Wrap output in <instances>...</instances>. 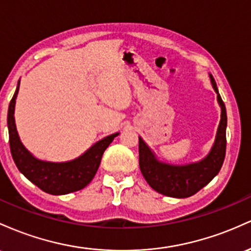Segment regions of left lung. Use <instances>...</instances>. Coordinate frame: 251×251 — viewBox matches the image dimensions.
Returning <instances> with one entry per match:
<instances>
[{
    "instance_id": "1",
    "label": "left lung",
    "mask_w": 251,
    "mask_h": 251,
    "mask_svg": "<svg viewBox=\"0 0 251 251\" xmlns=\"http://www.w3.org/2000/svg\"><path fill=\"white\" fill-rule=\"evenodd\" d=\"M210 79L217 92V100L221 105L222 114L215 143L207 156L198 162L181 166L161 162L156 159L145 141L139 137L141 173L149 186L163 196L173 198L193 196L215 178L223 165L226 149V110L212 75H210Z\"/></svg>"
}]
</instances>
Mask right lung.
I'll list each match as a JSON object with an SVG mask.
<instances>
[{
	"label": "right lung",
	"instance_id": "right-lung-1",
	"mask_svg": "<svg viewBox=\"0 0 251 251\" xmlns=\"http://www.w3.org/2000/svg\"><path fill=\"white\" fill-rule=\"evenodd\" d=\"M20 80L15 94L9 103L8 109V130H9V145L14 162L19 171L26 178L36 185L44 192L60 196L75 192L84 188L94 179L100 167L102 155L112 140L120 133H115L104 137L90 147L83 155L66 162L42 161L33 156L20 141L14 118L15 100L19 92Z\"/></svg>",
	"mask_w": 251,
	"mask_h": 251
}]
</instances>
